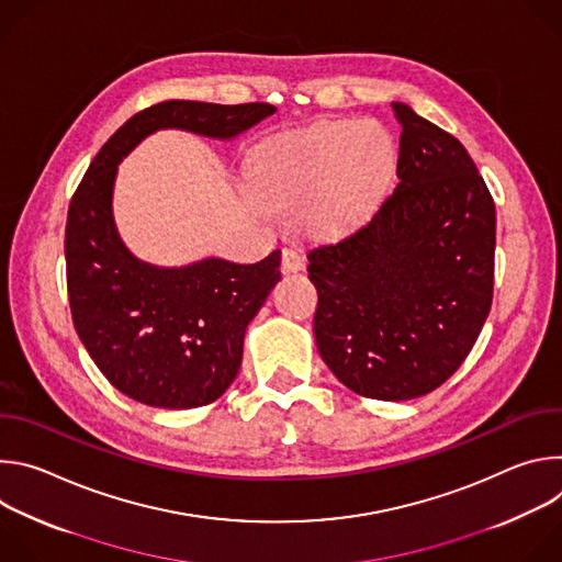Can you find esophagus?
Here are the masks:
<instances>
[{
	"mask_svg": "<svg viewBox=\"0 0 562 562\" xmlns=\"http://www.w3.org/2000/svg\"><path fill=\"white\" fill-rule=\"evenodd\" d=\"M302 267H304V260L297 251L293 249L282 251V273H297L302 271Z\"/></svg>",
	"mask_w": 562,
	"mask_h": 562,
	"instance_id": "34e87169",
	"label": "esophagus"
}]
</instances>
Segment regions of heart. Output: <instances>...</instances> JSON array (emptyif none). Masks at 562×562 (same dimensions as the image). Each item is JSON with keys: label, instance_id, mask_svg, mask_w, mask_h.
Instances as JSON below:
<instances>
[{"label": "heart", "instance_id": "b5f03b06", "mask_svg": "<svg viewBox=\"0 0 562 562\" xmlns=\"http://www.w3.org/2000/svg\"><path fill=\"white\" fill-rule=\"evenodd\" d=\"M393 159V139L378 122L325 120L265 142L254 176L267 202L304 204L306 228L336 237L373 209Z\"/></svg>", "mask_w": 562, "mask_h": 562}]
</instances>
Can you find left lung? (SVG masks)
<instances>
[{
    "mask_svg": "<svg viewBox=\"0 0 562 562\" xmlns=\"http://www.w3.org/2000/svg\"><path fill=\"white\" fill-rule=\"evenodd\" d=\"M397 187L353 233L308 251L319 356L351 391L420 397L469 356L494 297L496 206L467 148L403 102Z\"/></svg>",
    "mask_w": 562,
    "mask_h": 562,
    "instance_id": "8db88e82",
    "label": "left lung"
}]
</instances>
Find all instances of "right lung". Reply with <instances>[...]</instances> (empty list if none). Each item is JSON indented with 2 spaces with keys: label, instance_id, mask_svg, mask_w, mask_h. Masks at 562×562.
Here are the masks:
<instances>
[{
  "label": "right lung",
  "instance_id": "right-lung-1",
  "mask_svg": "<svg viewBox=\"0 0 562 562\" xmlns=\"http://www.w3.org/2000/svg\"><path fill=\"white\" fill-rule=\"evenodd\" d=\"M273 113L265 102L148 106L109 137L70 200L64 254L75 331L106 380L142 405L195 409L228 389L243 364L245 331L280 280V251L256 265L142 262L113 220L117 165L155 131L231 139Z\"/></svg>",
  "mask_w": 562,
  "mask_h": 562
}]
</instances>
